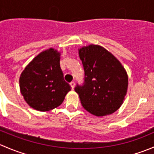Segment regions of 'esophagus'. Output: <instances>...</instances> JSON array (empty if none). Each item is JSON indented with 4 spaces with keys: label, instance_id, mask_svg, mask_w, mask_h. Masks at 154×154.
<instances>
[{
    "label": "esophagus",
    "instance_id": "1",
    "mask_svg": "<svg viewBox=\"0 0 154 154\" xmlns=\"http://www.w3.org/2000/svg\"><path fill=\"white\" fill-rule=\"evenodd\" d=\"M70 85H71V88H74V86H75V83H74V81H71V83H70Z\"/></svg>",
    "mask_w": 154,
    "mask_h": 154
}]
</instances>
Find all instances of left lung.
Masks as SVG:
<instances>
[{"mask_svg":"<svg viewBox=\"0 0 154 154\" xmlns=\"http://www.w3.org/2000/svg\"><path fill=\"white\" fill-rule=\"evenodd\" d=\"M84 82L74 88L82 106L91 114L115 112L123 103L128 86L127 72L120 62L101 46L90 45L79 50Z\"/></svg>","mask_w":154,"mask_h":154,"instance_id":"left-lung-1","label":"left lung"}]
</instances>
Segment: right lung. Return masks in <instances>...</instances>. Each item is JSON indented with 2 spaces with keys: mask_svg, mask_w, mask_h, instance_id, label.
<instances>
[{
  "mask_svg": "<svg viewBox=\"0 0 154 154\" xmlns=\"http://www.w3.org/2000/svg\"><path fill=\"white\" fill-rule=\"evenodd\" d=\"M60 54L53 48L38 54L21 73L20 89L35 109L48 111L59 106L71 87L63 77Z\"/></svg>",
  "mask_w": 154,
  "mask_h": 154,
  "instance_id": "obj_1",
  "label": "right lung"
}]
</instances>
